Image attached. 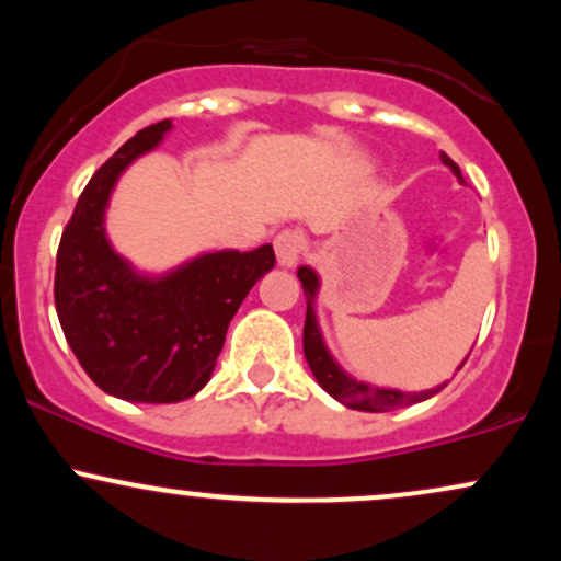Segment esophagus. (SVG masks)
Wrapping results in <instances>:
<instances>
[{"mask_svg":"<svg viewBox=\"0 0 561 561\" xmlns=\"http://www.w3.org/2000/svg\"><path fill=\"white\" fill-rule=\"evenodd\" d=\"M302 248H306V240H302L300 231L285 229L274 237V250H276V259H279L282 266H295L300 261Z\"/></svg>","mask_w":561,"mask_h":561,"instance_id":"1","label":"esophagus"}]
</instances>
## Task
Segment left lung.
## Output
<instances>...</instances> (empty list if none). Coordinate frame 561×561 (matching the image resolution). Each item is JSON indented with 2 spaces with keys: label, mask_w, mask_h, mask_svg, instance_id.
<instances>
[{
  "label": "left lung",
  "mask_w": 561,
  "mask_h": 561,
  "mask_svg": "<svg viewBox=\"0 0 561 561\" xmlns=\"http://www.w3.org/2000/svg\"><path fill=\"white\" fill-rule=\"evenodd\" d=\"M440 160L448 165L456 176L461 179L459 165L450 160L446 152H440ZM298 279L302 282V293H306V327H302V353H306V362L311 366L313 377L317 382L330 392L332 398H337L340 403H345L347 409H356V411H392V409H401V405H411V403H420L433 398L435 392H440L446 385L433 390H424V392H401V390H392V388H371L366 382H356L351 375H345L334 358L327 351L324 340H321L319 332V321H317V311H313V298L319 293V276L313 268L300 266L298 268Z\"/></svg>",
  "instance_id": "left-lung-1"
}]
</instances>
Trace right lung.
Here are the masks:
<instances>
[{
	"instance_id": "add662e5",
	"label": "right lung",
	"mask_w": 561,
	"mask_h": 561,
	"mask_svg": "<svg viewBox=\"0 0 561 561\" xmlns=\"http://www.w3.org/2000/svg\"><path fill=\"white\" fill-rule=\"evenodd\" d=\"M171 121L141 128L83 186L55 266V308L70 351L96 388L131 403H179L205 388L229 321L274 248L203 253L163 276H145L111 248L105 208L118 176L160 145Z\"/></svg>"
}]
</instances>
